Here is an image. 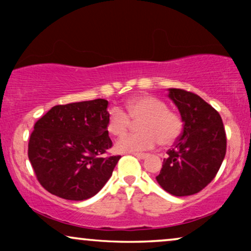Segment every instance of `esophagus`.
<instances>
[{"label": "esophagus", "instance_id": "obj_1", "mask_svg": "<svg viewBox=\"0 0 251 251\" xmlns=\"http://www.w3.org/2000/svg\"><path fill=\"white\" fill-rule=\"evenodd\" d=\"M132 155H135L136 157H138V159H140V160H143V159H145V157L147 156V154H144V153H131Z\"/></svg>", "mask_w": 251, "mask_h": 251}]
</instances>
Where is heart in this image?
<instances>
[{"mask_svg": "<svg viewBox=\"0 0 251 251\" xmlns=\"http://www.w3.org/2000/svg\"><path fill=\"white\" fill-rule=\"evenodd\" d=\"M129 117L119 107H112L107 113V130L115 137L128 131L131 121L139 122L140 133L126 135L115 144V150L121 153H136L153 149L159 142L169 146L176 142L181 131V121L167 106L151 96H138L126 104Z\"/></svg>", "mask_w": 251, "mask_h": 251, "instance_id": "1", "label": "heart"}]
</instances>
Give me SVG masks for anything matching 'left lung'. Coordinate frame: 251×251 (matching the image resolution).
<instances>
[{"instance_id":"left-lung-1","label":"left lung","mask_w":251,"mask_h":251,"mask_svg":"<svg viewBox=\"0 0 251 251\" xmlns=\"http://www.w3.org/2000/svg\"><path fill=\"white\" fill-rule=\"evenodd\" d=\"M183 121V132L168 151L156 181L168 193L186 197L214 179L226 153V135L219 113L198 95L168 89Z\"/></svg>"}]
</instances>
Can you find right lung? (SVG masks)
Returning <instances> with one entry per match:
<instances>
[{
    "label": "right lung",
    "mask_w": 251,
    "mask_h": 251,
    "mask_svg": "<svg viewBox=\"0 0 251 251\" xmlns=\"http://www.w3.org/2000/svg\"><path fill=\"white\" fill-rule=\"evenodd\" d=\"M105 99L53 106L34 126L28 159L40 184L65 200L94 197L111 178L120 155L112 147Z\"/></svg>",
    "instance_id": "obj_1"
}]
</instances>
